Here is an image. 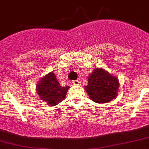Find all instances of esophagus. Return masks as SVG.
<instances>
[{
    "instance_id": "esophagus-1",
    "label": "esophagus",
    "mask_w": 149,
    "mask_h": 149,
    "mask_svg": "<svg viewBox=\"0 0 149 149\" xmlns=\"http://www.w3.org/2000/svg\"><path fill=\"white\" fill-rule=\"evenodd\" d=\"M72 84H73L74 85H80V84H81V82H80V80H73V81H72Z\"/></svg>"
}]
</instances>
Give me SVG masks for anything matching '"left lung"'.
I'll return each instance as SVG.
<instances>
[{
	"label": "left lung",
	"instance_id": "1",
	"mask_svg": "<svg viewBox=\"0 0 149 149\" xmlns=\"http://www.w3.org/2000/svg\"><path fill=\"white\" fill-rule=\"evenodd\" d=\"M120 83L116 76L102 68H96L88 77L86 91L91 100L98 103H107L117 97Z\"/></svg>",
	"mask_w": 149,
	"mask_h": 149
}]
</instances>
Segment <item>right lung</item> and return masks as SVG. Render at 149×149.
<instances>
[{
	"mask_svg": "<svg viewBox=\"0 0 149 149\" xmlns=\"http://www.w3.org/2000/svg\"><path fill=\"white\" fill-rule=\"evenodd\" d=\"M69 88V86H61L53 72L43 76L36 85L38 95L50 106H54L62 102Z\"/></svg>",
	"mask_w": 149,
	"mask_h": 149,
	"instance_id": "right-lung-1",
	"label": "right lung"
}]
</instances>
